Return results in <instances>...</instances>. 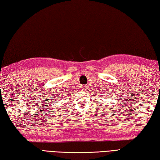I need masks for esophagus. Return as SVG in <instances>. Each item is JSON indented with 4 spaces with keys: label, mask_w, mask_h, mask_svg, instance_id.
I'll return each mask as SVG.
<instances>
[{
    "label": "esophagus",
    "mask_w": 160,
    "mask_h": 160,
    "mask_svg": "<svg viewBox=\"0 0 160 160\" xmlns=\"http://www.w3.org/2000/svg\"><path fill=\"white\" fill-rule=\"evenodd\" d=\"M82 90H85V91H86V88H83Z\"/></svg>",
    "instance_id": "esophagus-1"
}]
</instances>
